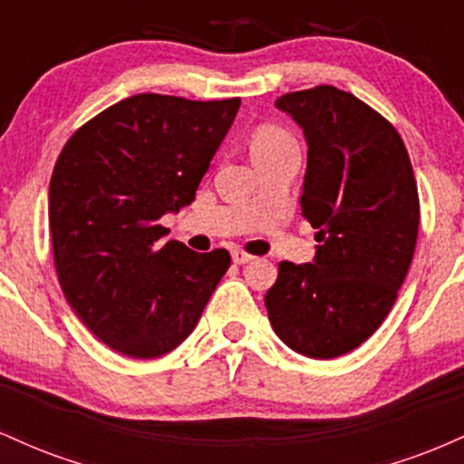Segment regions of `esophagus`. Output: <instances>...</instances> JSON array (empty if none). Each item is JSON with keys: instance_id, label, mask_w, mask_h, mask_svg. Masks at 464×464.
Wrapping results in <instances>:
<instances>
[{"instance_id": "1", "label": "esophagus", "mask_w": 464, "mask_h": 464, "mask_svg": "<svg viewBox=\"0 0 464 464\" xmlns=\"http://www.w3.org/2000/svg\"><path fill=\"white\" fill-rule=\"evenodd\" d=\"M231 257H233V262H236V264H248L250 259H253V255H248V253H244V250L236 248L231 253Z\"/></svg>"}]
</instances>
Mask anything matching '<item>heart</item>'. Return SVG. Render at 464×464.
Returning <instances> with one entry per match:
<instances>
[{
    "label": "heart",
    "mask_w": 464,
    "mask_h": 464,
    "mask_svg": "<svg viewBox=\"0 0 464 464\" xmlns=\"http://www.w3.org/2000/svg\"><path fill=\"white\" fill-rule=\"evenodd\" d=\"M285 146H295V140H292L284 129H279V126H273V124L259 126V129L253 132V140H250V152H253V157H257V154L275 152Z\"/></svg>",
    "instance_id": "obj_1"
}]
</instances>
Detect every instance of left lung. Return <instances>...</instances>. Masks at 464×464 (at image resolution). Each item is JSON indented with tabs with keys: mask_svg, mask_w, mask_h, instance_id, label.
Here are the masks:
<instances>
[{
	"mask_svg": "<svg viewBox=\"0 0 464 464\" xmlns=\"http://www.w3.org/2000/svg\"><path fill=\"white\" fill-rule=\"evenodd\" d=\"M275 104L305 135L301 211L321 244L314 264H279L266 310L296 353L338 358L395 305L417 246V180L395 126L353 93L321 84Z\"/></svg>",
	"mask_w": 464,
	"mask_h": 464,
	"instance_id": "left-lung-1",
	"label": "left lung"
}]
</instances>
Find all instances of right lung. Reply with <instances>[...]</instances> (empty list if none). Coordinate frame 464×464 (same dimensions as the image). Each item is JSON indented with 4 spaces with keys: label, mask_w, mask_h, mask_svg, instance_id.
<instances>
[{
    "label": "right lung",
    "mask_w": 464,
    "mask_h": 464,
    "mask_svg": "<svg viewBox=\"0 0 464 464\" xmlns=\"http://www.w3.org/2000/svg\"><path fill=\"white\" fill-rule=\"evenodd\" d=\"M239 98L140 93L69 137L50 180L58 284L78 318L117 353L150 360L194 332L231 266L225 248L194 253L163 236L191 205L231 129Z\"/></svg>",
    "instance_id": "1"
}]
</instances>
